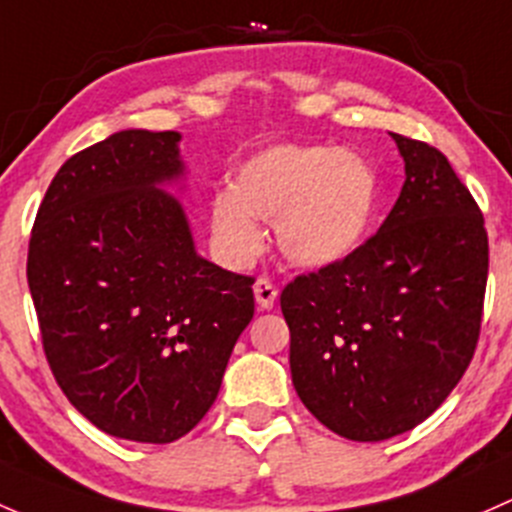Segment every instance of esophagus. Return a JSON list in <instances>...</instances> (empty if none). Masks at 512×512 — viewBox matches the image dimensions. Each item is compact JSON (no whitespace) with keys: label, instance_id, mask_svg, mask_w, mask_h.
Instances as JSON below:
<instances>
[{"label":"esophagus","instance_id":"obj_1","mask_svg":"<svg viewBox=\"0 0 512 512\" xmlns=\"http://www.w3.org/2000/svg\"><path fill=\"white\" fill-rule=\"evenodd\" d=\"M254 295H256V303L261 310H271L273 303H276L278 298V288L273 286L268 278H258L254 283Z\"/></svg>","mask_w":512,"mask_h":512}]
</instances>
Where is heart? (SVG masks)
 Listing matches in <instances>:
<instances>
[{
  "instance_id": "1",
  "label": "heart",
  "mask_w": 512,
  "mask_h": 512,
  "mask_svg": "<svg viewBox=\"0 0 512 512\" xmlns=\"http://www.w3.org/2000/svg\"><path fill=\"white\" fill-rule=\"evenodd\" d=\"M377 175L362 157L323 145H276L236 172L234 189L212 202V236L229 263L263 251L256 219L276 224L295 266L323 268L362 246L377 212Z\"/></svg>"
}]
</instances>
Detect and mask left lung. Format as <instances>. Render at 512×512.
I'll return each instance as SVG.
<instances>
[{
  "label": "left lung",
  "mask_w": 512,
  "mask_h": 512,
  "mask_svg": "<svg viewBox=\"0 0 512 512\" xmlns=\"http://www.w3.org/2000/svg\"><path fill=\"white\" fill-rule=\"evenodd\" d=\"M402 194L377 234L281 293L293 387L350 441H384L444 404L481 335L488 234L446 155L392 133Z\"/></svg>",
  "instance_id": "1"
}]
</instances>
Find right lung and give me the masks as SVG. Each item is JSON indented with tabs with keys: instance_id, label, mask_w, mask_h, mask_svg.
Listing matches in <instances>:
<instances>
[{
	"instance_id": "right-lung-1",
	"label": "right lung",
	"mask_w": 512,
	"mask_h": 512,
	"mask_svg": "<svg viewBox=\"0 0 512 512\" xmlns=\"http://www.w3.org/2000/svg\"><path fill=\"white\" fill-rule=\"evenodd\" d=\"M179 133L123 130L63 162L36 212L26 278L68 402L118 439L170 444L217 399L254 318V278L194 254L157 184L182 175Z\"/></svg>"
}]
</instances>
